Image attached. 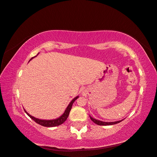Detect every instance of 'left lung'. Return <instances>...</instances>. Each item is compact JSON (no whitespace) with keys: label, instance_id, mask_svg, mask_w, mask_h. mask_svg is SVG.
Segmentation results:
<instances>
[{"label":"left lung","instance_id":"left-lung-1","mask_svg":"<svg viewBox=\"0 0 157 157\" xmlns=\"http://www.w3.org/2000/svg\"><path fill=\"white\" fill-rule=\"evenodd\" d=\"M90 116V120H91L94 123L97 124V125H99V126H110V125H114V124H116L121 122L122 120H120V121H111V122H107V121H100L98 120H96L95 118H93L91 116Z\"/></svg>","mask_w":157,"mask_h":157}]
</instances>
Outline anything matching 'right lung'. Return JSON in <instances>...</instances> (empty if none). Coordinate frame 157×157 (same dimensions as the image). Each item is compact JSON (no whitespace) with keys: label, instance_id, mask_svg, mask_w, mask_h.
I'll return each instance as SVG.
<instances>
[{"label":"right lung","instance_id":"obj_1","mask_svg":"<svg viewBox=\"0 0 157 157\" xmlns=\"http://www.w3.org/2000/svg\"><path fill=\"white\" fill-rule=\"evenodd\" d=\"M38 54H39V53H38ZM38 54H37V55H38ZM36 56H35V57H36ZM33 58L34 57H33L31 59H33ZM78 98V96H76V97H75V98L71 101V103L68 104V105L67 107V109H65L64 113L62 114L61 116L56 118V119H54V120H41V119H38V118H36V117H33L32 116H31L29 113H28L27 112V111H25V109H24V111H25V112L27 114V116H28L29 117H30V118H31V119H32L33 121H36L37 124L41 125V126H45V127H55V126H60V125L63 124L64 121L67 120V119L68 116H69L70 111H71V108H72L73 103H74L75 101Z\"/></svg>","mask_w":157,"mask_h":157}]
</instances>
